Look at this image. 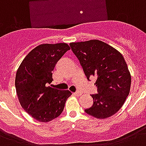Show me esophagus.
I'll return each instance as SVG.
<instances>
[{
  "label": "esophagus",
  "instance_id": "esophagus-1",
  "mask_svg": "<svg viewBox=\"0 0 146 146\" xmlns=\"http://www.w3.org/2000/svg\"><path fill=\"white\" fill-rule=\"evenodd\" d=\"M74 95L76 96H82V93L80 91H77V92H74Z\"/></svg>",
  "mask_w": 146,
  "mask_h": 146
}]
</instances>
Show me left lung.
<instances>
[{
	"instance_id": "left-lung-1",
	"label": "left lung",
	"mask_w": 146,
	"mask_h": 146,
	"mask_svg": "<svg viewBox=\"0 0 146 146\" xmlns=\"http://www.w3.org/2000/svg\"><path fill=\"white\" fill-rule=\"evenodd\" d=\"M71 50L80 60L85 75L96 77L97 94L92 95L93 105L86 113L98 119L115 114L129 93L131 76L123 55L99 40L73 42Z\"/></svg>"
}]
</instances>
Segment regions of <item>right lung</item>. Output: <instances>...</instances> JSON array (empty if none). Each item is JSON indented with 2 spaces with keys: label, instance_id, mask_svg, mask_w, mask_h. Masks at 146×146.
Returning <instances> with one entry per match:
<instances>
[{
  "label": "right lung",
  "instance_id": "add662e5",
  "mask_svg": "<svg viewBox=\"0 0 146 146\" xmlns=\"http://www.w3.org/2000/svg\"><path fill=\"white\" fill-rule=\"evenodd\" d=\"M70 48L66 43L42 44L31 50L17 71L15 86L23 108L34 119L48 122L63 112L69 90L49 85L57 61Z\"/></svg>",
  "mask_w": 146,
  "mask_h": 146
}]
</instances>
